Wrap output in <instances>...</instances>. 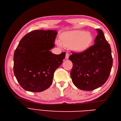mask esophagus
I'll use <instances>...</instances> for the list:
<instances>
[{"label": "esophagus", "instance_id": "obj_1", "mask_svg": "<svg viewBox=\"0 0 121 121\" xmlns=\"http://www.w3.org/2000/svg\"><path fill=\"white\" fill-rule=\"evenodd\" d=\"M69 53H66V55H65V59H68L69 57Z\"/></svg>", "mask_w": 121, "mask_h": 121}]
</instances>
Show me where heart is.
Returning a JSON list of instances; mask_svg holds the SVG:
<instances>
[{
  "label": "heart",
  "mask_w": 121,
  "mask_h": 121,
  "mask_svg": "<svg viewBox=\"0 0 121 121\" xmlns=\"http://www.w3.org/2000/svg\"><path fill=\"white\" fill-rule=\"evenodd\" d=\"M92 37L88 32L84 30H75L65 33L61 37L62 45L66 47L73 46L74 49L76 51H83L88 47L92 42ZM61 46L60 43H58Z\"/></svg>",
  "instance_id": "obj_1"
}]
</instances>
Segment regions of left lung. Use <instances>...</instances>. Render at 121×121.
<instances>
[{"label":"left lung","mask_w":121,"mask_h":121,"mask_svg":"<svg viewBox=\"0 0 121 121\" xmlns=\"http://www.w3.org/2000/svg\"><path fill=\"white\" fill-rule=\"evenodd\" d=\"M94 45L81 52H72L69 60L73 63L71 77L76 87L83 91H92L101 87L108 78L113 64L111 47L102 30Z\"/></svg>","instance_id":"obj_1"}]
</instances>
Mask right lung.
Instances as JSON below:
<instances>
[{"label": "right lung", "instance_id": "add662e5", "mask_svg": "<svg viewBox=\"0 0 121 121\" xmlns=\"http://www.w3.org/2000/svg\"><path fill=\"white\" fill-rule=\"evenodd\" d=\"M56 30H35L23 37L14 53L13 71L20 86L31 92H41L52 83L53 74L63 62L65 52L55 55Z\"/></svg>", "mask_w": 121, "mask_h": 121}]
</instances>
